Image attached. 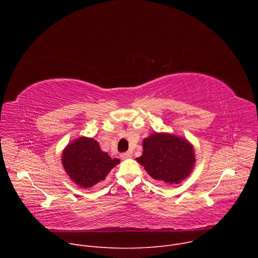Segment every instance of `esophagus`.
<instances>
[{"mask_svg":"<svg viewBox=\"0 0 258 258\" xmlns=\"http://www.w3.org/2000/svg\"><path fill=\"white\" fill-rule=\"evenodd\" d=\"M131 156H132L131 152H124V153H121V154H120L121 159H126V158H130Z\"/></svg>","mask_w":258,"mask_h":258,"instance_id":"34e87169","label":"esophagus"}]
</instances>
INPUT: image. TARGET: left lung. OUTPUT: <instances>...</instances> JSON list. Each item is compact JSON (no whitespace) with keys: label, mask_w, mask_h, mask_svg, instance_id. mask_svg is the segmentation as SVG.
I'll return each instance as SVG.
<instances>
[{"label":"left lung","mask_w":258,"mask_h":258,"mask_svg":"<svg viewBox=\"0 0 258 258\" xmlns=\"http://www.w3.org/2000/svg\"><path fill=\"white\" fill-rule=\"evenodd\" d=\"M143 154L136 158L151 177L169 185L180 182L195 163L191 144L169 134H153L143 142Z\"/></svg>","instance_id":"left-lung-1"}]
</instances>
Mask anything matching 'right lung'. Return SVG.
Instances as JSON below:
<instances>
[{"instance_id": "right-lung-1", "label": "right lung", "mask_w": 258, "mask_h": 258, "mask_svg": "<svg viewBox=\"0 0 258 258\" xmlns=\"http://www.w3.org/2000/svg\"><path fill=\"white\" fill-rule=\"evenodd\" d=\"M62 163L70 178L82 188H91L105 179L119 159H112L100 149L93 138H79L62 154Z\"/></svg>"}]
</instances>
